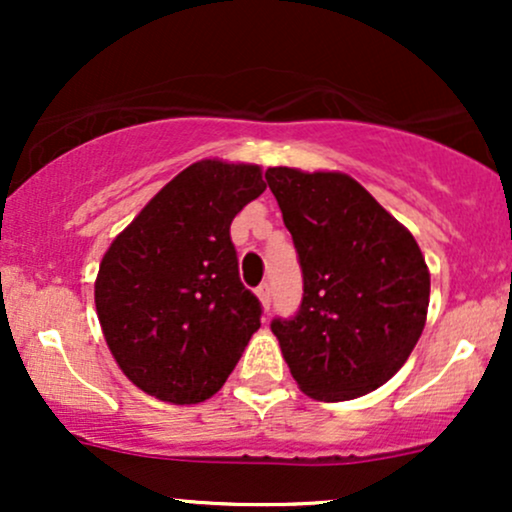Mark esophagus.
<instances>
[{
	"mask_svg": "<svg viewBox=\"0 0 512 512\" xmlns=\"http://www.w3.org/2000/svg\"><path fill=\"white\" fill-rule=\"evenodd\" d=\"M257 296H260V301H262L264 308L269 310V305H272V286H269L267 281L257 286Z\"/></svg>",
	"mask_w": 512,
	"mask_h": 512,
	"instance_id": "obj_1",
	"label": "esophagus"
}]
</instances>
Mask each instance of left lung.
Listing matches in <instances>:
<instances>
[{"instance_id": "obj_1", "label": "left lung", "mask_w": 512, "mask_h": 512, "mask_svg": "<svg viewBox=\"0 0 512 512\" xmlns=\"http://www.w3.org/2000/svg\"><path fill=\"white\" fill-rule=\"evenodd\" d=\"M298 252L303 298L274 317L305 395L344 402L404 366L426 325L431 276L407 228L344 173H264Z\"/></svg>"}]
</instances>
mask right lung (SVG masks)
Returning a JSON list of instances; mask_svg holds the SVG:
<instances>
[{"label": "right lung", "mask_w": 512, "mask_h": 512, "mask_svg": "<svg viewBox=\"0 0 512 512\" xmlns=\"http://www.w3.org/2000/svg\"><path fill=\"white\" fill-rule=\"evenodd\" d=\"M264 187L257 166L192 163L105 252L98 320L117 366L149 395L209 399L260 330L262 303L240 281L231 223Z\"/></svg>", "instance_id": "1"}]
</instances>
